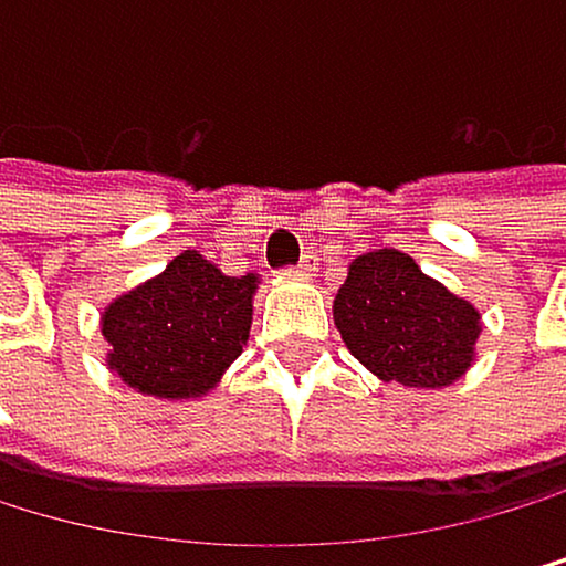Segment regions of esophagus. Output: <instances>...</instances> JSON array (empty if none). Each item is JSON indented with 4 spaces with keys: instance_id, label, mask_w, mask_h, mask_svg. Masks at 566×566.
<instances>
[{
    "instance_id": "obj_1",
    "label": "esophagus",
    "mask_w": 566,
    "mask_h": 566,
    "mask_svg": "<svg viewBox=\"0 0 566 566\" xmlns=\"http://www.w3.org/2000/svg\"><path fill=\"white\" fill-rule=\"evenodd\" d=\"M315 265H318V254H315V251H307L304 259H301V265H297V269L304 272V276H312V272H315Z\"/></svg>"
}]
</instances>
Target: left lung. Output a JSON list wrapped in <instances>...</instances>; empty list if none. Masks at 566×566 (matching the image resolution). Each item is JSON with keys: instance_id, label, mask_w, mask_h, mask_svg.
<instances>
[{"instance_id": "1", "label": "left lung", "mask_w": 566, "mask_h": 566, "mask_svg": "<svg viewBox=\"0 0 566 566\" xmlns=\"http://www.w3.org/2000/svg\"><path fill=\"white\" fill-rule=\"evenodd\" d=\"M333 318L347 350L368 371L421 389L461 379L482 329L475 307L394 248L354 259L333 301Z\"/></svg>"}]
</instances>
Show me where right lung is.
I'll return each mask as SVG.
<instances>
[{
  "label": "right lung",
  "instance_id": "1",
  "mask_svg": "<svg viewBox=\"0 0 566 566\" xmlns=\"http://www.w3.org/2000/svg\"><path fill=\"white\" fill-rule=\"evenodd\" d=\"M254 283V272L222 276L198 251L177 254L163 276L105 307L109 368L148 397L209 394L248 344Z\"/></svg>",
  "mask_w": 566,
  "mask_h": 566
}]
</instances>
